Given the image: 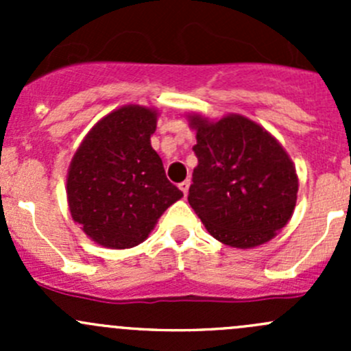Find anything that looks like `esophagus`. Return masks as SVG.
Listing matches in <instances>:
<instances>
[{
	"label": "esophagus",
	"instance_id": "34e87169",
	"mask_svg": "<svg viewBox=\"0 0 351 351\" xmlns=\"http://www.w3.org/2000/svg\"><path fill=\"white\" fill-rule=\"evenodd\" d=\"M178 186H180V190H182V192H183V195L186 197V193H189V189H190V182H189V180L182 182Z\"/></svg>",
	"mask_w": 351,
	"mask_h": 351
}]
</instances>
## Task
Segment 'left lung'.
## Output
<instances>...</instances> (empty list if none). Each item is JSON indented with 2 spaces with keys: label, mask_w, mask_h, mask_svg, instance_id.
I'll list each match as a JSON object with an SVG mask.
<instances>
[{
  "label": "left lung",
  "mask_w": 351,
  "mask_h": 351,
  "mask_svg": "<svg viewBox=\"0 0 351 351\" xmlns=\"http://www.w3.org/2000/svg\"><path fill=\"white\" fill-rule=\"evenodd\" d=\"M197 130L189 204L217 241L254 247L290 221L299 178L292 159L270 132L243 115L210 122L190 115Z\"/></svg>",
  "instance_id": "1"
}]
</instances>
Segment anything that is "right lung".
<instances>
[{
	"label": "right lung",
	"mask_w": 351,
	"mask_h": 351,
	"mask_svg": "<svg viewBox=\"0 0 351 351\" xmlns=\"http://www.w3.org/2000/svg\"><path fill=\"white\" fill-rule=\"evenodd\" d=\"M156 120V110L139 105L113 110L73 156L66 186L71 215L100 246H137L162 212L183 197L151 146Z\"/></svg>",
	"instance_id": "1"
}]
</instances>
